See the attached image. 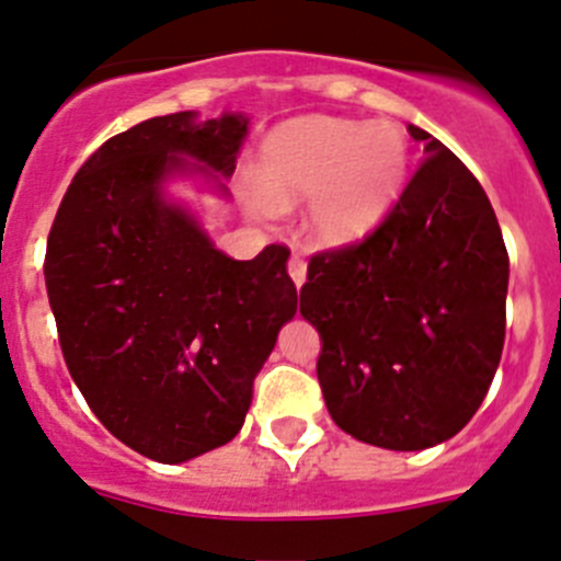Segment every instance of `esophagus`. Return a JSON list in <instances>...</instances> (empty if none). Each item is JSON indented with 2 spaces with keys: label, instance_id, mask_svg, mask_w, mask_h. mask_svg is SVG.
I'll use <instances>...</instances> for the list:
<instances>
[{
  "label": "esophagus",
  "instance_id": "34e87169",
  "mask_svg": "<svg viewBox=\"0 0 561 561\" xmlns=\"http://www.w3.org/2000/svg\"><path fill=\"white\" fill-rule=\"evenodd\" d=\"M287 274H290L293 285H296V287L305 285V282H307V262H305V256L293 254L290 262H287Z\"/></svg>",
  "mask_w": 561,
  "mask_h": 561
}]
</instances>
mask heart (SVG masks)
<instances>
[{"instance_id": "b5f03b06", "label": "heart", "mask_w": 561, "mask_h": 561, "mask_svg": "<svg viewBox=\"0 0 561 561\" xmlns=\"http://www.w3.org/2000/svg\"><path fill=\"white\" fill-rule=\"evenodd\" d=\"M411 175V139L393 119L305 117L265 139L245 206L256 218L307 204V231L321 245H352L380 229Z\"/></svg>"}]
</instances>
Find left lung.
I'll use <instances>...</instances> for the list:
<instances>
[{"label": "left lung", "mask_w": 561, "mask_h": 561, "mask_svg": "<svg viewBox=\"0 0 561 561\" xmlns=\"http://www.w3.org/2000/svg\"><path fill=\"white\" fill-rule=\"evenodd\" d=\"M427 159L386 224L310 260L301 316L321 335L335 425L386 450H425L476 416L506 337L508 254L483 186L408 125Z\"/></svg>", "instance_id": "obj_1"}]
</instances>
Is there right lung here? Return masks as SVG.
Listing matches in <instances>:
<instances>
[{"label": "right lung", "mask_w": 561, "mask_h": 561, "mask_svg": "<svg viewBox=\"0 0 561 561\" xmlns=\"http://www.w3.org/2000/svg\"><path fill=\"white\" fill-rule=\"evenodd\" d=\"M249 117L179 111L89 156L47 240L49 307L75 386L130 450L181 463L231 442L254 377L296 316L285 245L254 260L215 249L168 181L226 198Z\"/></svg>", "instance_id": "right-lung-1"}]
</instances>
